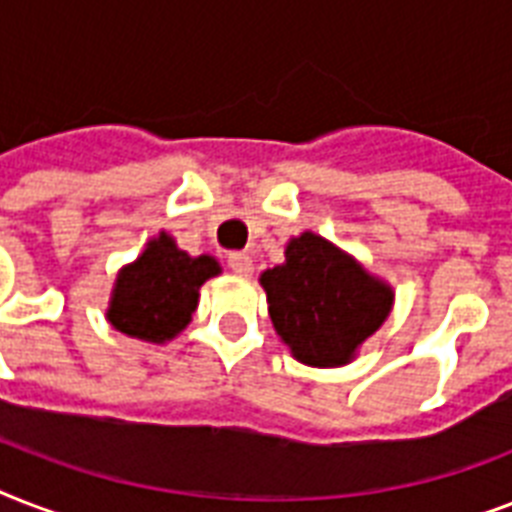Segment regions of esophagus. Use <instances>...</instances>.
Instances as JSON below:
<instances>
[{
	"label": "esophagus",
	"instance_id": "34e87169",
	"mask_svg": "<svg viewBox=\"0 0 512 512\" xmlns=\"http://www.w3.org/2000/svg\"><path fill=\"white\" fill-rule=\"evenodd\" d=\"M228 268H231L233 273H239V276H252V271H255L252 257H249L247 252H231V255H228Z\"/></svg>",
	"mask_w": 512,
	"mask_h": 512
}]
</instances>
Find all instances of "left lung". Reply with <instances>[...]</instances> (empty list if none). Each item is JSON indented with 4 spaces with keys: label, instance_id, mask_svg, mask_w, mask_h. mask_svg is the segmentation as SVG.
Listing matches in <instances>:
<instances>
[{
    "label": "left lung",
    "instance_id": "8db88e82",
    "mask_svg": "<svg viewBox=\"0 0 512 512\" xmlns=\"http://www.w3.org/2000/svg\"><path fill=\"white\" fill-rule=\"evenodd\" d=\"M279 337L303 364H345L388 319L393 292L353 257L313 233L287 247V263L260 276Z\"/></svg>",
    "mask_w": 512,
    "mask_h": 512
}]
</instances>
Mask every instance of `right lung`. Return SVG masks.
<instances>
[{"mask_svg":"<svg viewBox=\"0 0 512 512\" xmlns=\"http://www.w3.org/2000/svg\"><path fill=\"white\" fill-rule=\"evenodd\" d=\"M215 273H220V265L212 257L185 255L162 233L119 273L108 321L138 340H170L191 321L199 287Z\"/></svg>","mask_w":512,"mask_h":512,"instance_id":"1","label":"right lung"}]
</instances>
